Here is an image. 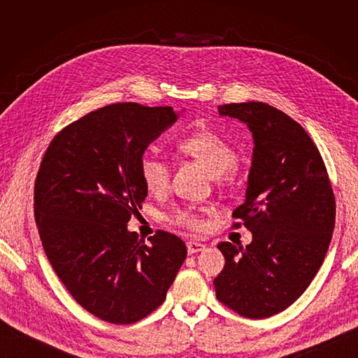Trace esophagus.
I'll return each instance as SVG.
<instances>
[{
    "mask_svg": "<svg viewBox=\"0 0 358 358\" xmlns=\"http://www.w3.org/2000/svg\"><path fill=\"white\" fill-rule=\"evenodd\" d=\"M187 248H188V254H196V252H200L203 251V249L206 248V245L200 243V242H187Z\"/></svg>",
    "mask_w": 358,
    "mask_h": 358,
    "instance_id": "34e87169",
    "label": "esophagus"
}]
</instances>
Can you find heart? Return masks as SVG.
Instances as JSON below:
<instances>
[{
    "mask_svg": "<svg viewBox=\"0 0 358 358\" xmlns=\"http://www.w3.org/2000/svg\"><path fill=\"white\" fill-rule=\"evenodd\" d=\"M180 154L187 155L206 169L210 176L218 178L233 169L237 162V152L227 140L210 128H199L176 143ZM140 178L149 192L159 194L170 183V166L154 154H145L140 158ZM169 221L188 230H200L203 220L200 210L179 208L169 215Z\"/></svg>",
    "mask_w": 358,
    "mask_h": 358,
    "instance_id": "obj_1",
    "label": "heart"
}]
</instances>
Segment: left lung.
<instances>
[{
    "label": "left lung",
    "mask_w": 358,
    "mask_h": 358,
    "mask_svg": "<svg viewBox=\"0 0 358 358\" xmlns=\"http://www.w3.org/2000/svg\"><path fill=\"white\" fill-rule=\"evenodd\" d=\"M218 112L248 125L254 152L245 203L233 212L252 242L218 245L225 266L213 279L216 299L242 317L268 318L292 305L321 267L334 229V194L318 148L294 119L259 101Z\"/></svg>",
    "instance_id": "8db88e82"
}]
</instances>
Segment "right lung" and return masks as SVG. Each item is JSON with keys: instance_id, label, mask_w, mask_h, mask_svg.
Listing matches in <instances>:
<instances>
[{"instance_id": "add662e5", "label": "right lung", "mask_w": 358, "mask_h": 358, "mask_svg": "<svg viewBox=\"0 0 358 358\" xmlns=\"http://www.w3.org/2000/svg\"><path fill=\"white\" fill-rule=\"evenodd\" d=\"M171 107L116 103L62 128L41 159L34 213L43 249L74 300L112 324L148 317L187 258L178 236L128 231L148 188L140 158L176 122Z\"/></svg>"}]
</instances>
